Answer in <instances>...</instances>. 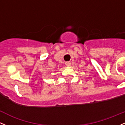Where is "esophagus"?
I'll return each instance as SVG.
<instances>
[{
	"instance_id": "esophagus-1",
	"label": "esophagus",
	"mask_w": 125,
	"mask_h": 125,
	"mask_svg": "<svg viewBox=\"0 0 125 125\" xmlns=\"http://www.w3.org/2000/svg\"><path fill=\"white\" fill-rule=\"evenodd\" d=\"M66 65L67 66H71V63L69 62H66Z\"/></svg>"
}]
</instances>
